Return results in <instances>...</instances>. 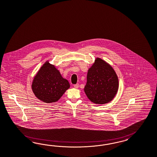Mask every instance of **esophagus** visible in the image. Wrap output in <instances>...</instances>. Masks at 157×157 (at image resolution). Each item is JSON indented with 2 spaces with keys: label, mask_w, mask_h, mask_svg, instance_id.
I'll use <instances>...</instances> for the list:
<instances>
[{
  "label": "esophagus",
  "mask_w": 157,
  "mask_h": 157,
  "mask_svg": "<svg viewBox=\"0 0 157 157\" xmlns=\"http://www.w3.org/2000/svg\"><path fill=\"white\" fill-rule=\"evenodd\" d=\"M74 87L75 88V89H78L79 87V84H76V85H74Z\"/></svg>",
  "instance_id": "1"
}]
</instances>
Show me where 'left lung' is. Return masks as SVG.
Wrapping results in <instances>:
<instances>
[{
  "label": "left lung",
  "instance_id": "left-lung-1",
  "mask_svg": "<svg viewBox=\"0 0 157 157\" xmlns=\"http://www.w3.org/2000/svg\"><path fill=\"white\" fill-rule=\"evenodd\" d=\"M119 89V79L113 68L97 57L89 69L84 91L95 104H104L114 98Z\"/></svg>",
  "mask_w": 157,
  "mask_h": 157
}]
</instances>
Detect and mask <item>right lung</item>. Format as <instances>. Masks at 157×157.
<instances>
[{"mask_svg":"<svg viewBox=\"0 0 157 157\" xmlns=\"http://www.w3.org/2000/svg\"><path fill=\"white\" fill-rule=\"evenodd\" d=\"M70 87L68 81L63 78L59 71L48 61L38 70L32 85L34 95L45 103L57 101Z\"/></svg>","mask_w":157,"mask_h":157,"instance_id":"obj_1","label":"right lung"}]
</instances>
